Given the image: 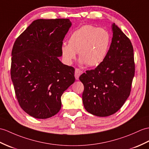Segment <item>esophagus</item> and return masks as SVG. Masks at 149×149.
Wrapping results in <instances>:
<instances>
[{"label":"esophagus","mask_w":149,"mask_h":149,"mask_svg":"<svg viewBox=\"0 0 149 149\" xmlns=\"http://www.w3.org/2000/svg\"><path fill=\"white\" fill-rule=\"evenodd\" d=\"M82 73V72L79 68H76L75 70V77L76 80H79V77Z\"/></svg>","instance_id":"1"}]
</instances>
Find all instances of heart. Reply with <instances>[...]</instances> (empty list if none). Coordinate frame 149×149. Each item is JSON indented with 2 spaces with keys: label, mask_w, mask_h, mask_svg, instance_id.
Instances as JSON below:
<instances>
[{
  "label": "heart",
  "mask_w": 149,
  "mask_h": 149,
  "mask_svg": "<svg viewBox=\"0 0 149 149\" xmlns=\"http://www.w3.org/2000/svg\"><path fill=\"white\" fill-rule=\"evenodd\" d=\"M110 36L107 30L92 25H84L71 33L68 44L61 46L62 56L66 63L72 64L79 53L81 62L95 67L104 60L109 50Z\"/></svg>",
  "instance_id": "heart-1"
}]
</instances>
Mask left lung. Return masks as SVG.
I'll return each instance as SVG.
<instances>
[{
    "mask_svg": "<svg viewBox=\"0 0 149 149\" xmlns=\"http://www.w3.org/2000/svg\"><path fill=\"white\" fill-rule=\"evenodd\" d=\"M113 37L104 60L79 79L84 84L82 102L88 112L99 117L115 113L130 95L135 72L133 47L115 23Z\"/></svg>",
    "mask_w": 149,
    "mask_h": 149,
    "instance_id": "left-lung-1",
    "label": "left lung"
}]
</instances>
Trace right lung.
Masks as SVG:
<instances>
[{
  "instance_id": "obj_1",
  "label": "right lung",
  "mask_w": 149,
  "mask_h": 149,
  "mask_svg": "<svg viewBox=\"0 0 149 149\" xmlns=\"http://www.w3.org/2000/svg\"><path fill=\"white\" fill-rule=\"evenodd\" d=\"M72 25L69 19H36L12 49L11 77L19 105L29 115L47 119L61 107V96L75 81V68L59 60Z\"/></svg>"
}]
</instances>
